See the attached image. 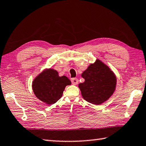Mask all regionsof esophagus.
<instances>
[{
  "instance_id": "esophagus-1",
  "label": "esophagus",
  "mask_w": 146,
  "mask_h": 146,
  "mask_svg": "<svg viewBox=\"0 0 146 146\" xmlns=\"http://www.w3.org/2000/svg\"><path fill=\"white\" fill-rule=\"evenodd\" d=\"M71 82H72V84L73 85H76L78 84V79H77V78H72L71 79Z\"/></svg>"
}]
</instances>
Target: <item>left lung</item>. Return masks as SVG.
Listing matches in <instances>:
<instances>
[{"mask_svg": "<svg viewBox=\"0 0 146 146\" xmlns=\"http://www.w3.org/2000/svg\"><path fill=\"white\" fill-rule=\"evenodd\" d=\"M84 82L79 88L83 98L94 105H99L108 100L113 94L117 84V78L113 71L106 65L97 60L82 72Z\"/></svg>", "mask_w": 146, "mask_h": 146, "instance_id": "left-lung-1", "label": "left lung"}]
</instances>
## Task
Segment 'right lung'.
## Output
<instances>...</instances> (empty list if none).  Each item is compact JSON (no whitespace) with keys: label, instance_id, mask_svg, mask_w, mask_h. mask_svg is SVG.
I'll return each instance as SVG.
<instances>
[{"label":"right lung","instance_id":"obj_1","mask_svg":"<svg viewBox=\"0 0 146 146\" xmlns=\"http://www.w3.org/2000/svg\"><path fill=\"white\" fill-rule=\"evenodd\" d=\"M71 82L66 76L60 77L56 70H44L36 77L32 83L35 96L47 105H52L60 99L65 88Z\"/></svg>","mask_w":146,"mask_h":146}]
</instances>
